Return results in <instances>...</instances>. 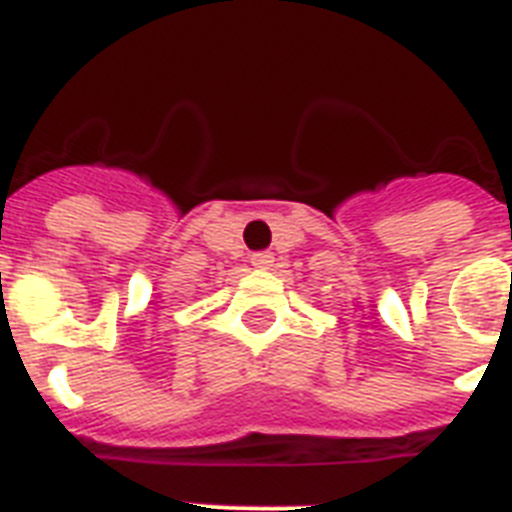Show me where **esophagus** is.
I'll return each mask as SVG.
<instances>
[{
	"mask_svg": "<svg viewBox=\"0 0 512 512\" xmlns=\"http://www.w3.org/2000/svg\"><path fill=\"white\" fill-rule=\"evenodd\" d=\"M251 264L256 266V269H269V266L274 264V253L272 251H256L251 256Z\"/></svg>",
	"mask_w": 512,
	"mask_h": 512,
	"instance_id": "1",
	"label": "esophagus"
}]
</instances>
